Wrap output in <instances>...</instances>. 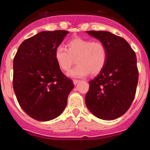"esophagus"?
Wrapping results in <instances>:
<instances>
[{"label":"esophagus","instance_id":"esophagus-1","mask_svg":"<svg viewBox=\"0 0 150 150\" xmlns=\"http://www.w3.org/2000/svg\"><path fill=\"white\" fill-rule=\"evenodd\" d=\"M79 81H80L79 80H76V79L73 80V83H74V84H75V85H76L77 83H78Z\"/></svg>","mask_w":150,"mask_h":150}]
</instances>
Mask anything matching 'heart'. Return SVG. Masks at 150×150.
<instances>
[{
    "label": "heart",
    "mask_w": 150,
    "mask_h": 150,
    "mask_svg": "<svg viewBox=\"0 0 150 150\" xmlns=\"http://www.w3.org/2000/svg\"><path fill=\"white\" fill-rule=\"evenodd\" d=\"M67 49L59 45L54 52V58L58 67L63 71H68L75 64L78 66L69 72L72 78H82L100 73L107 61V50L100 41H92L89 39L77 37L69 40Z\"/></svg>",
    "instance_id": "obj_1"
}]
</instances>
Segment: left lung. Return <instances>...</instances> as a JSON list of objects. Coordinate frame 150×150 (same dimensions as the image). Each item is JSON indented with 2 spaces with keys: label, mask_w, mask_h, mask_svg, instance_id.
Listing matches in <instances>:
<instances>
[{
  "label": "left lung",
  "mask_w": 150,
  "mask_h": 150,
  "mask_svg": "<svg viewBox=\"0 0 150 150\" xmlns=\"http://www.w3.org/2000/svg\"><path fill=\"white\" fill-rule=\"evenodd\" d=\"M86 33L106 46L107 61L98 75L89 82L85 103L98 118L116 119L129 110L135 98L138 81L136 54L125 39L110 32Z\"/></svg>",
  "instance_id": "obj_1"
}]
</instances>
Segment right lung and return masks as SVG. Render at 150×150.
Returning a JSON list of instances; mask_svg holds the SVG:
<instances>
[{
  "label": "right lung",
  "mask_w": 150,
  "mask_h": 150,
  "mask_svg": "<svg viewBox=\"0 0 150 150\" xmlns=\"http://www.w3.org/2000/svg\"><path fill=\"white\" fill-rule=\"evenodd\" d=\"M68 32L43 31L26 39L13 61V89L23 111L39 121L58 117L65 110L73 89L54 58L55 48Z\"/></svg>",
  "instance_id": "1"
}]
</instances>
